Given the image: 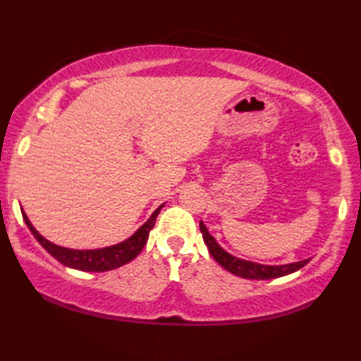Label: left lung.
<instances>
[{"label":"left lung","mask_w":361,"mask_h":361,"mask_svg":"<svg viewBox=\"0 0 361 361\" xmlns=\"http://www.w3.org/2000/svg\"><path fill=\"white\" fill-rule=\"evenodd\" d=\"M200 231L202 236H204V241L209 248V253L212 258H214L216 263H219L221 268L230 271L231 274L240 276V278L245 279H274L281 278V276H288L294 271L304 268L305 264L309 263V259L298 261V263H289V264H279V266H269V264H259L253 263V261H245L236 258V256L226 253V251L221 248V246L216 243L214 236L209 233L204 221H200Z\"/></svg>","instance_id":"obj_1"}]
</instances>
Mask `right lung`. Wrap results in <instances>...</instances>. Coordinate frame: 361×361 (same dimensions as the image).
I'll return each mask as SVG.
<instances>
[{
  "label": "right lung",
  "mask_w": 361,
  "mask_h": 361,
  "mask_svg": "<svg viewBox=\"0 0 361 361\" xmlns=\"http://www.w3.org/2000/svg\"><path fill=\"white\" fill-rule=\"evenodd\" d=\"M164 205L157 207L154 214L149 216V220H147L142 226H140V228H137L128 240L121 241V243L118 245L106 246V248H97V250H72V248H63V246L54 245L49 240L44 238V236L34 228L24 212H23V219L26 221L27 228L31 230L34 238H36L39 243H41L42 248L46 250L49 255H52L59 263H62L63 266H68V268H73V269L90 271V273H103V271L120 268V266L130 263L131 259H135L136 256L141 253V250L145 248L147 241V236H149V231L156 224V216L159 215V210Z\"/></svg>",
  "instance_id": "obj_1"
}]
</instances>
